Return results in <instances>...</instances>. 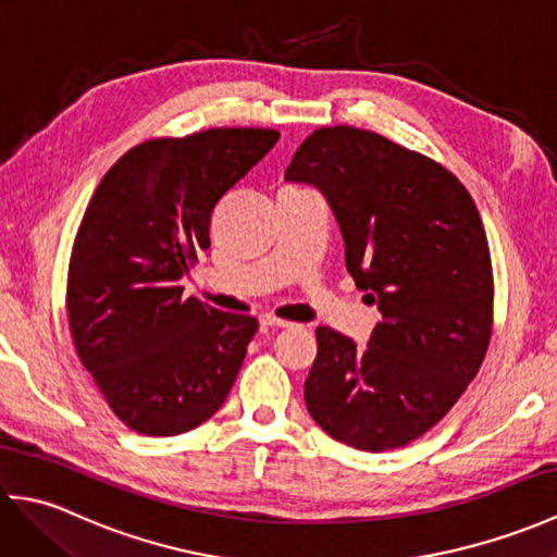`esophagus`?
Returning a JSON list of instances; mask_svg holds the SVG:
<instances>
[{
    "label": "esophagus",
    "mask_w": 557,
    "mask_h": 557,
    "mask_svg": "<svg viewBox=\"0 0 557 557\" xmlns=\"http://www.w3.org/2000/svg\"><path fill=\"white\" fill-rule=\"evenodd\" d=\"M260 323H263V325H270V327H292V325H294V323H289V321H282V318L272 315V313L260 315Z\"/></svg>",
    "instance_id": "obj_1"
}]
</instances>
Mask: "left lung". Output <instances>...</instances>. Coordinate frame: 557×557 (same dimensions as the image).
Here are the masks:
<instances>
[{"instance_id": "obj_1", "label": "left lung", "mask_w": 557, "mask_h": 557, "mask_svg": "<svg viewBox=\"0 0 557 557\" xmlns=\"http://www.w3.org/2000/svg\"><path fill=\"white\" fill-rule=\"evenodd\" d=\"M285 180L325 196L349 275L383 315L366 347L315 330L306 409L363 453L417 441L474 381L491 342L493 268L474 198L443 164L354 126L313 132Z\"/></svg>"}]
</instances>
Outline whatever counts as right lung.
<instances>
[{"label": "right lung", "mask_w": 557, "mask_h": 557, "mask_svg": "<svg viewBox=\"0 0 557 557\" xmlns=\"http://www.w3.org/2000/svg\"><path fill=\"white\" fill-rule=\"evenodd\" d=\"M275 128L152 138L102 176L71 251L66 313L81 363L128 429L168 437L215 413L258 330L184 299L220 198L277 144Z\"/></svg>", "instance_id": "1"}]
</instances>
